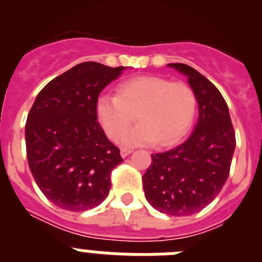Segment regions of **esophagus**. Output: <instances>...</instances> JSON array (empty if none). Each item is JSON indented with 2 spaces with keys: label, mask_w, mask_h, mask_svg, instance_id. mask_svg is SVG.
I'll use <instances>...</instances> for the list:
<instances>
[{
  "label": "esophagus",
  "mask_w": 262,
  "mask_h": 262,
  "mask_svg": "<svg viewBox=\"0 0 262 262\" xmlns=\"http://www.w3.org/2000/svg\"><path fill=\"white\" fill-rule=\"evenodd\" d=\"M129 154H133V149H127V148H122L120 149V156L122 157H127Z\"/></svg>",
  "instance_id": "1"
}]
</instances>
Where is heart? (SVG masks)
Returning a JSON list of instances; mask_svg holds the SVG:
<instances>
[{
  "label": "heart",
  "instance_id": "obj_1",
  "mask_svg": "<svg viewBox=\"0 0 262 262\" xmlns=\"http://www.w3.org/2000/svg\"><path fill=\"white\" fill-rule=\"evenodd\" d=\"M97 117L111 140H119L133 123H141L123 137V144L160 147L178 143L189 131L196 110V96L181 81L157 76H139L123 81L117 96L97 99Z\"/></svg>",
  "mask_w": 262,
  "mask_h": 262
}]
</instances>
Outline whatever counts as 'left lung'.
<instances>
[{
    "mask_svg": "<svg viewBox=\"0 0 262 262\" xmlns=\"http://www.w3.org/2000/svg\"><path fill=\"white\" fill-rule=\"evenodd\" d=\"M168 66L189 77L200 118L186 142L152 155L143 176V189L157 211L186 216L205 209L221 193L230 174L236 138L228 106L211 81L186 64Z\"/></svg>",
    "mask_w": 262,
    "mask_h": 262,
    "instance_id": "obj_1",
    "label": "left lung"
}]
</instances>
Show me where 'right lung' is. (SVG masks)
Segmentation results:
<instances>
[{"label":"right lung","instance_id":"1","mask_svg":"<svg viewBox=\"0 0 262 262\" xmlns=\"http://www.w3.org/2000/svg\"><path fill=\"white\" fill-rule=\"evenodd\" d=\"M96 61L77 64L39 92L26 120V154L36 185L53 205L69 211L106 200L119 148L97 117L99 93L122 73Z\"/></svg>","mask_w":262,"mask_h":262}]
</instances>
